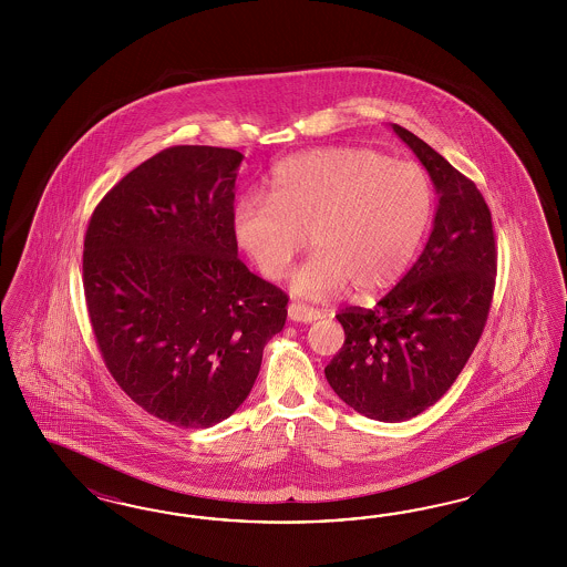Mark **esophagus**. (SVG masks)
<instances>
[{"instance_id": "obj_1", "label": "esophagus", "mask_w": 567, "mask_h": 567, "mask_svg": "<svg viewBox=\"0 0 567 567\" xmlns=\"http://www.w3.org/2000/svg\"><path fill=\"white\" fill-rule=\"evenodd\" d=\"M287 316L291 322H316L320 318L318 309L306 308L301 303H291L287 309Z\"/></svg>"}]
</instances>
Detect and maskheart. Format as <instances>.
I'll return each instance as SVG.
<instances>
[{"instance_id": "heart-1", "label": "heart", "mask_w": 567, "mask_h": 567, "mask_svg": "<svg viewBox=\"0 0 567 567\" xmlns=\"http://www.w3.org/2000/svg\"><path fill=\"white\" fill-rule=\"evenodd\" d=\"M436 209L429 172L368 147H327L280 162L270 199L233 209V237L259 275L278 280L309 245L291 291L324 299L353 285L368 297L408 272Z\"/></svg>"}]
</instances>
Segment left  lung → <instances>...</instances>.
<instances>
[{
    "label": "left lung",
    "instance_id": "obj_1",
    "mask_svg": "<svg viewBox=\"0 0 567 567\" xmlns=\"http://www.w3.org/2000/svg\"><path fill=\"white\" fill-rule=\"evenodd\" d=\"M439 195L420 258L372 309L337 316L341 351L328 384L355 412L405 422L445 395L481 339L495 291L497 249L481 190L408 128L391 124Z\"/></svg>",
    "mask_w": 567,
    "mask_h": 567
}]
</instances>
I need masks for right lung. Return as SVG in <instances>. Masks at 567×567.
<instances>
[{
	"mask_svg": "<svg viewBox=\"0 0 567 567\" xmlns=\"http://www.w3.org/2000/svg\"><path fill=\"white\" fill-rule=\"evenodd\" d=\"M243 154L176 145L128 172L86 228L83 285L122 391L181 429H209L254 389L287 295L247 270L233 237Z\"/></svg>",
	"mask_w": 567,
	"mask_h": 567,
	"instance_id": "add662e5",
	"label": "right lung"
}]
</instances>
